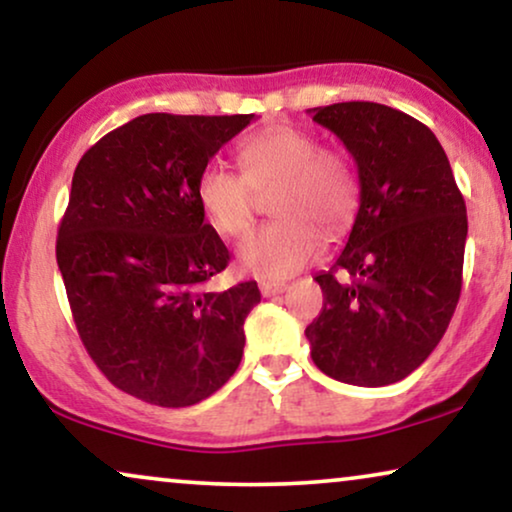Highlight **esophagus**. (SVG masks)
<instances>
[{
  "label": "esophagus",
  "instance_id": "1",
  "mask_svg": "<svg viewBox=\"0 0 512 512\" xmlns=\"http://www.w3.org/2000/svg\"><path fill=\"white\" fill-rule=\"evenodd\" d=\"M288 290V283L283 281H262L260 283V292L264 297H274V295H281V292Z\"/></svg>",
  "mask_w": 512,
  "mask_h": 512
}]
</instances>
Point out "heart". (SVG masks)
Here are the masks:
<instances>
[{"label": "heart", "instance_id": "heart-1", "mask_svg": "<svg viewBox=\"0 0 512 512\" xmlns=\"http://www.w3.org/2000/svg\"><path fill=\"white\" fill-rule=\"evenodd\" d=\"M243 173L208 163L196 180V201L222 236H243L257 210V194H271L278 220L250 231L236 250L238 269L262 281H281L304 269L323 248V231L339 234L358 208V175L335 149L311 133L276 124L238 147Z\"/></svg>", "mask_w": 512, "mask_h": 512}]
</instances>
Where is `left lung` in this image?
I'll list each match as a JSON object with an SVG mask.
<instances>
[{
  "mask_svg": "<svg viewBox=\"0 0 512 512\" xmlns=\"http://www.w3.org/2000/svg\"><path fill=\"white\" fill-rule=\"evenodd\" d=\"M313 121L356 161L360 208L342 255L316 276L311 358L344 384H395L431 356L459 304L466 201L438 138L410 114L337 102Z\"/></svg>",
  "mask_w": 512,
  "mask_h": 512,
  "instance_id": "obj_1",
  "label": "left lung"
}]
</instances>
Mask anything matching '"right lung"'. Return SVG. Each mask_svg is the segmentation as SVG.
Masks as SVG:
<instances>
[{
  "label": "right lung",
  "mask_w": 512,
  "mask_h": 512,
  "mask_svg": "<svg viewBox=\"0 0 512 512\" xmlns=\"http://www.w3.org/2000/svg\"><path fill=\"white\" fill-rule=\"evenodd\" d=\"M255 114H142L81 156L56 260L88 356L114 386L159 407H189L241 363L255 281L206 283L229 250L196 201V180Z\"/></svg>",
  "instance_id": "1"
}]
</instances>
